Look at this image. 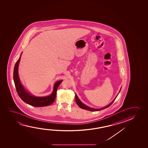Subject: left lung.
<instances>
[{"mask_svg":"<svg viewBox=\"0 0 148 148\" xmlns=\"http://www.w3.org/2000/svg\"><path fill=\"white\" fill-rule=\"evenodd\" d=\"M120 90H121V89H120ZM120 91H119V92H120ZM118 95H117V96H118ZM117 96H116V97H117ZM116 97H115V99H114L108 105L106 106L103 107L102 108H99V109H96V108H91V107L88 106L87 105L84 104V103H82V102L80 101V99H79V98L78 97L77 95H76V94L75 95V101H76V102L77 104L78 105V106L79 107H80L81 108L86 109V110H89V111H91V112H96V111H99V110H103V109H105V108H106L107 107L110 106L112 104V103L114 101V100L116 99Z\"/></svg>","mask_w":148,"mask_h":148,"instance_id":"obj_1","label":"left lung"}]
</instances>
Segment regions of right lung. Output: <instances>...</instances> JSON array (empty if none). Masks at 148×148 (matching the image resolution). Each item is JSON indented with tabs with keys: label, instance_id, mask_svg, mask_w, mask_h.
<instances>
[{
	"label": "right lung",
	"instance_id": "right-lung-1",
	"mask_svg": "<svg viewBox=\"0 0 148 148\" xmlns=\"http://www.w3.org/2000/svg\"><path fill=\"white\" fill-rule=\"evenodd\" d=\"M22 53L21 54L20 58L15 64L13 71V80L17 94L20 98L26 103L31 106L34 107L47 106L53 104L56 97V92L62 80L57 81L55 82L53 86V91L51 95L46 97H36L31 95L25 89L22 83L20 81L19 75L18 73V69L20 63L21 57Z\"/></svg>",
	"mask_w": 148,
	"mask_h": 148
}]
</instances>
